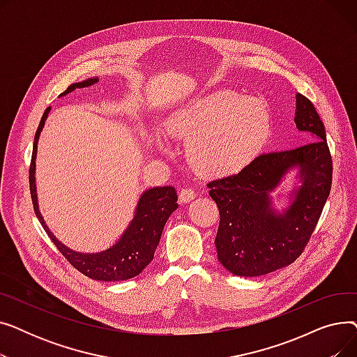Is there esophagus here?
<instances>
[{"label":"esophagus","instance_id":"1","mask_svg":"<svg viewBox=\"0 0 357 357\" xmlns=\"http://www.w3.org/2000/svg\"><path fill=\"white\" fill-rule=\"evenodd\" d=\"M197 197V192L192 188H182L179 192V198L182 202H190Z\"/></svg>","mask_w":357,"mask_h":357}]
</instances>
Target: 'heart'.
Segmentation results:
<instances>
[{
	"instance_id": "heart-1",
	"label": "heart",
	"mask_w": 357,
	"mask_h": 357,
	"mask_svg": "<svg viewBox=\"0 0 357 357\" xmlns=\"http://www.w3.org/2000/svg\"><path fill=\"white\" fill-rule=\"evenodd\" d=\"M169 128L188 142L186 153L197 171L222 176L241 171L260 155L271 136L272 116L261 100L221 89L183 107Z\"/></svg>"
}]
</instances>
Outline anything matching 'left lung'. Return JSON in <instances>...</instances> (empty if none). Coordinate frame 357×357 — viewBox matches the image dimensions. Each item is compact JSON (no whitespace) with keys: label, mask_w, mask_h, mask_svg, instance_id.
<instances>
[{"label":"left lung","mask_w":357,"mask_h":357,"mask_svg":"<svg viewBox=\"0 0 357 357\" xmlns=\"http://www.w3.org/2000/svg\"><path fill=\"white\" fill-rule=\"evenodd\" d=\"M295 124L311 140L299 147L259 155L238 174L207 183L220 224L215 236L220 264L237 276H260L291 265L311 238L333 179L326 128L314 104L296 96ZM302 169L303 185L284 215L270 207L268 192L291 167Z\"/></svg>","instance_id":"obj_1"}]
</instances>
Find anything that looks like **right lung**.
Returning <instances> with one entry per match:
<instances>
[{
    "label": "right lung",
    "instance_id": "obj_1",
    "mask_svg": "<svg viewBox=\"0 0 357 357\" xmlns=\"http://www.w3.org/2000/svg\"><path fill=\"white\" fill-rule=\"evenodd\" d=\"M96 82L98 78H91L84 82L72 84L68 89L62 93H69L75 88H86ZM50 108H46L43 112V117L40 120L39 127H37L34 144H33V153H31V163L29 171V182H30V194L33 201L34 213L42 222V226L47 236L54 243V246L65 256L69 264L84 273L85 276L96 279V280H126L130 278L137 276L153 260L156 248L159 245V240L163 231L165 224L176 208H178V195L174 186H160V188H152L146 191L136 208V214L133 221L130 222L128 229L121 236V238L116 243L114 246L109 248L105 252L100 253H78L68 249L62 243L56 238L39 211V205H37V195H36V183H34V169H36V153H37V140H39L40 131L45 126V120L49 114Z\"/></svg>",
    "mask_w": 357,
    "mask_h": 357
}]
</instances>
